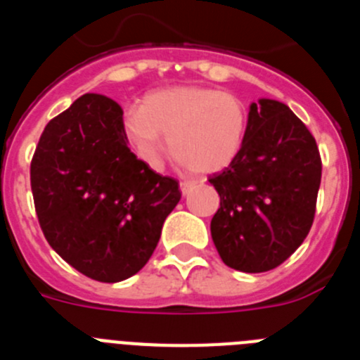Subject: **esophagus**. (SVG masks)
Listing matches in <instances>:
<instances>
[{
	"mask_svg": "<svg viewBox=\"0 0 360 360\" xmlns=\"http://www.w3.org/2000/svg\"><path fill=\"white\" fill-rule=\"evenodd\" d=\"M195 187V182H180V191H182V195H189V191Z\"/></svg>",
	"mask_w": 360,
	"mask_h": 360,
	"instance_id": "1",
	"label": "esophagus"
}]
</instances>
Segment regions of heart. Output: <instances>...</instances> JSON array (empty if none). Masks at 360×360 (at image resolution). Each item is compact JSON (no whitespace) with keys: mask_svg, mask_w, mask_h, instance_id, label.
Wrapping results in <instances>:
<instances>
[{"mask_svg":"<svg viewBox=\"0 0 360 360\" xmlns=\"http://www.w3.org/2000/svg\"><path fill=\"white\" fill-rule=\"evenodd\" d=\"M124 128L136 155L151 167L162 164L165 139L178 162L195 173L225 169L240 155L249 128L240 98L203 86L151 91L144 104L129 106Z\"/></svg>","mask_w":360,"mask_h":360,"instance_id":"heart-1","label":"heart"}]
</instances>
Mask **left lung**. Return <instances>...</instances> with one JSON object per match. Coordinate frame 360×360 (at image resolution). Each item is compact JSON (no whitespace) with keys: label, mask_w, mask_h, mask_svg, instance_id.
<instances>
[{"label":"left lung","mask_w":360,"mask_h":360,"mask_svg":"<svg viewBox=\"0 0 360 360\" xmlns=\"http://www.w3.org/2000/svg\"><path fill=\"white\" fill-rule=\"evenodd\" d=\"M209 182L219 195L211 236L221 262L249 274L276 269L314 221L321 186L316 139L287 104L259 98L249 108L240 155Z\"/></svg>","instance_id":"left-lung-1"}]
</instances>
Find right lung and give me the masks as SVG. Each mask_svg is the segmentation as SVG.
<instances>
[{"instance_id": "add662e5", "label": "right lung", "mask_w": 360, "mask_h": 360, "mask_svg": "<svg viewBox=\"0 0 360 360\" xmlns=\"http://www.w3.org/2000/svg\"><path fill=\"white\" fill-rule=\"evenodd\" d=\"M30 184L50 247L103 283L124 281L149 262L182 196L174 178L131 153L122 108L97 94L82 95L46 124Z\"/></svg>"}]
</instances>
